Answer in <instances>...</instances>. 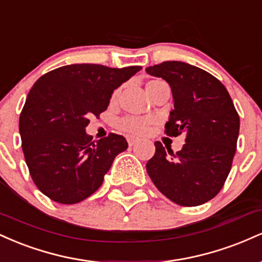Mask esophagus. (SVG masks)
Instances as JSON below:
<instances>
[{
  "label": "esophagus",
  "instance_id": "obj_1",
  "mask_svg": "<svg viewBox=\"0 0 262 262\" xmlns=\"http://www.w3.org/2000/svg\"><path fill=\"white\" fill-rule=\"evenodd\" d=\"M127 140H128V144H129V146H133L134 144L137 143V141H138L137 138H134V137H127Z\"/></svg>",
  "mask_w": 262,
  "mask_h": 262
}]
</instances>
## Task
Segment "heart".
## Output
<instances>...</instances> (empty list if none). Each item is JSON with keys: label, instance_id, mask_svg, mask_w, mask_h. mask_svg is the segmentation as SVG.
Returning <instances> with one entry per match:
<instances>
[{"label": "heart", "instance_id": "obj_1", "mask_svg": "<svg viewBox=\"0 0 262 262\" xmlns=\"http://www.w3.org/2000/svg\"><path fill=\"white\" fill-rule=\"evenodd\" d=\"M159 82H162V81H158V80L149 81V82L146 83L145 89L148 90L150 87L156 85V83ZM119 91H121V90L118 89L113 92L112 95L113 102L117 101V98H118ZM150 124H151V121H150V119L140 118V117H125V118H123L118 122V128L123 132H127V133H130L134 135H144L148 133Z\"/></svg>", "mask_w": 262, "mask_h": 262}]
</instances>
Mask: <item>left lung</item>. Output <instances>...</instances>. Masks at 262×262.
<instances>
[{"mask_svg": "<svg viewBox=\"0 0 262 262\" xmlns=\"http://www.w3.org/2000/svg\"><path fill=\"white\" fill-rule=\"evenodd\" d=\"M145 71L171 87L173 110L165 133L185 134L176 154L155 141V154L146 164L150 179L180 206L208 202L223 187L236 150L240 119L229 93L213 75L182 61H165Z\"/></svg>", "mask_w": 262, "mask_h": 262, "instance_id": "8db88e82", "label": "left lung"}]
</instances>
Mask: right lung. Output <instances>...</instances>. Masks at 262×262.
<instances>
[{"label": "right lung", "mask_w": 262, "mask_h": 262, "mask_svg": "<svg viewBox=\"0 0 262 262\" xmlns=\"http://www.w3.org/2000/svg\"><path fill=\"white\" fill-rule=\"evenodd\" d=\"M141 70L97 64L61 66L33 85L19 117L27 166L37 187L58 203L74 204L101 187L124 137L111 133L92 141L90 117L107 110L112 93Z\"/></svg>", "instance_id": "obj_1"}]
</instances>
